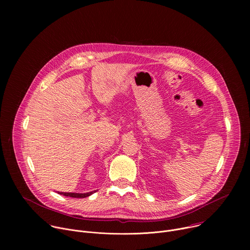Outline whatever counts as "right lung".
<instances>
[{
    "label": "right lung",
    "instance_id": "1",
    "mask_svg": "<svg viewBox=\"0 0 250 250\" xmlns=\"http://www.w3.org/2000/svg\"><path fill=\"white\" fill-rule=\"evenodd\" d=\"M97 191H92V192H88V193H69V192H57L60 195L66 196V197H72V198H86L91 196L92 194H94Z\"/></svg>",
    "mask_w": 250,
    "mask_h": 250
}]
</instances>
